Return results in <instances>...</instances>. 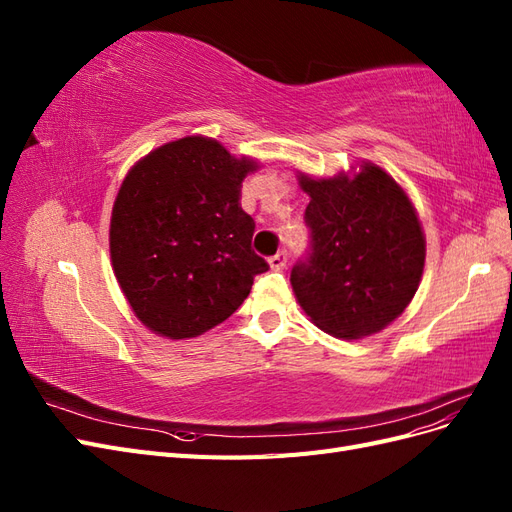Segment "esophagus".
I'll return each instance as SVG.
<instances>
[{
    "instance_id": "esophagus-1",
    "label": "esophagus",
    "mask_w": 512,
    "mask_h": 512,
    "mask_svg": "<svg viewBox=\"0 0 512 512\" xmlns=\"http://www.w3.org/2000/svg\"><path fill=\"white\" fill-rule=\"evenodd\" d=\"M286 260H288V254H286L284 250L277 252L275 256L269 258V267H271L273 271H282V269L286 267Z\"/></svg>"
}]
</instances>
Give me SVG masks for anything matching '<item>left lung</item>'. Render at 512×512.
<instances>
[{"mask_svg":"<svg viewBox=\"0 0 512 512\" xmlns=\"http://www.w3.org/2000/svg\"><path fill=\"white\" fill-rule=\"evenodd\" d=\"M312 256L290 284L316 327L363 339L404 314L425 269V232L406 190L374 162L333 177L297 173Z\"/></svg>","mask_w":512,"mask_h":512,"instance_id":"8db88e82","label":"left lung"}]
</instances>
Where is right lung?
<instances>
[{
  "label": "right lung",
  "mask_w": 512,
  "mask_h": 512,
  "mask_svg": "<svg viewBox=\"0 0 512 512\" xmlns=\"http://www.w3.org/2000/svg\"><path fill=\"white\" fill-rule=\"evenodd\" d=\"M260 162L183 136L138 160L117 192L108 245L123 297L145 327L190 339L218 327L269 265L252 252L241 183Z\"/></svg>",
  "instance_id": "obj_1"
}]
</instances>
